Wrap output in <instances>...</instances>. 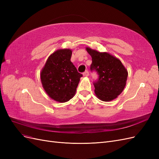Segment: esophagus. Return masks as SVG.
<instances>
[{"label":"esophagus","mask_w":159,"mask_h":159,"mask_svg":"<svg viewBox=\"0 0 159 159\" xmlns=\"http://www.w3.org/2000/svg\"><path fill=\"white\" fill-rule=\"evenodd\" d=\"M83 74H84V76H85V77H88V76H89V71H85Z\"/></svg>","instance_id":"obj_1"}]
</instances>
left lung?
Here are the masks:
<instances>
[{"instance_id": "left-lung-1", "label": "left lung", "mask_w": 159, "mask_h": 159, "mask_svg": "<svg viewBox=\"0 0 159 159\" xmlns=\"http://www.w3.org/2000/svg\"><path fill=\"white\" fill-rule=\"evenodd\" d=\"M86 50L92 59L90 70L99 75L93 81L96 96L103 102L117 98L125 87L127 70L121 61L107 52H99L89 48Z\"/></svg>"}]
</instances>
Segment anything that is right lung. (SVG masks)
Instances as JSON below:
<instances>
[{
    "label": "right lung",
    "mask_w": 159,
    "mask_h": 159,
    "mask_svg": "<svg viewBox=\"0 0 159 159\" xmlns=\"http://www.w3.org/2000/svg\"><path fill=\"white\" fill-rule=\"evenodd\" d=\"M71 56L70 49L56 51L47 60L40 73L43 88L56 102L64 103L73 98L83 76L72 64Z\"/></svg>",
    "instance_id": "add662e5"
}]
</instances>
